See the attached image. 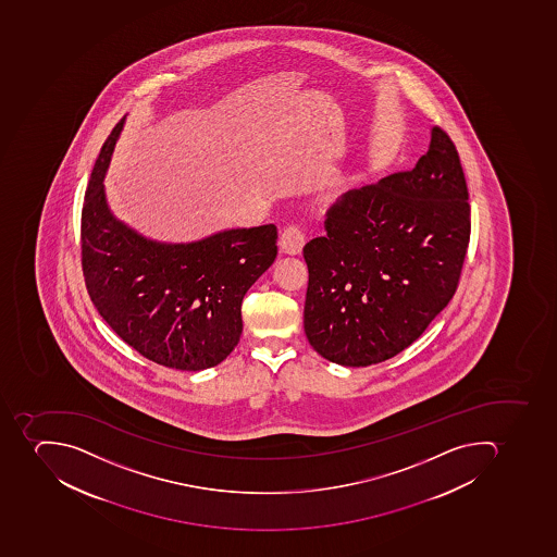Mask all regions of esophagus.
I'll use <instances>...</instances> for the list:
<instances>
[{
	"mask_svg": "<svg viewBox=\"0 0 557 557\" xmlns=\"http://www.w3.org/2000/svg\"><path fill=\"white\" fill-rule=\"evenodd\" d=\"M305 246V235H302L301 228L293 224L282 232L281 235V249L282 252L289 256L299 255Z\"/></svg>",
	"mask_w": 557,
	"mask_h": 557,
	"instance_id": "1",
	"label": "esophagus"
}]
</instances>
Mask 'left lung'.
<instances>
[{
    "label": "left lung",
    "mask_w": 557,
    "mask_h": 557,
    "mask_svg": "<svg viewBox=\"0 0 557 557\" xmlns=\"http://www.w3.org/2000/svg\"><path fill=\"white\" fill-rule=\"evenodd\" d=\"M469 191L443 128L412 171L351 189L308 242L305 333L317 354L366 368L417 342L455 294L470 238Z\"/></svg>",
    "instance_id": "obj_1"
}]
</instances>
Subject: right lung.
<instances>
[{
    "mask_svg": "<svg viewBox=\"0 0 557 557\" xmlns=\"http://www.w3.org/2000/svg\"><path fill=\"white\" fill-rule=\"evenodd\" d=\"M125 116L97 157L82 211L88 294L114 333L146 359L181 371L223 362L242 334V299L276 258V226L202 240L158 242L111 212L104 177Z\"/></svg>",
    "mask_w": 557,
    "mask_h": 557,
    "instance_id": "right-lung-1",
    "label": "right lung"
}]
</instances>
